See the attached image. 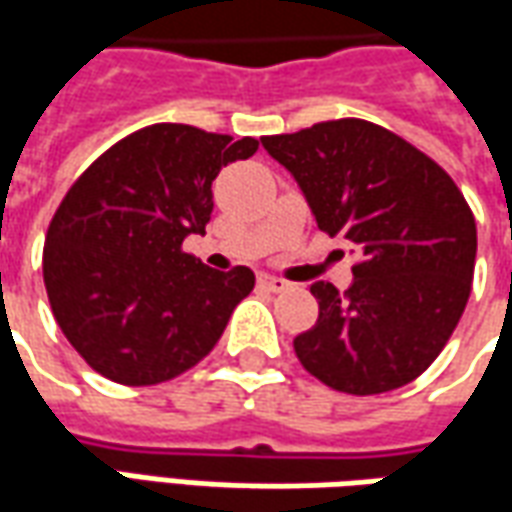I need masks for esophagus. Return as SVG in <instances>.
<instances>
[{
  "mask_svg": "<svg viewBox=\"0 0 512 512\" xmlns=\"http://www.w3.org/2000/svg\"><path fill=\"white\" fill-rule=\"evenodd\" d=\"M257 282H260V288H266V291H271V293H280L288 288V282L280 280V277H271V274H263V277H260Z\"/></svg>",
  "mask_w": 512,
  "mask_h": 512,
  "instance_id": "34e87169",
  "label": "esophagus"
}]
</instances>
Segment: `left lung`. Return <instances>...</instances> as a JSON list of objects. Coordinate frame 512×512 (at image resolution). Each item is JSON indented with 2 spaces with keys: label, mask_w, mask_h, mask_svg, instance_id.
Segmentation results:
<instances>
[{
  "label": "left lung",
  "mask_w": 512,
  "mask_h": 512,
  "mask_svg": "<svg viewBox=\"0 0 512 512\" xmlns=\"http://www.w3.org/2000/svg\"><path fill=\"white\" fill-rule=\"evenodd\" d=\"M260 141L291 171L318 230L360 255L346 293L310 285L318 321L293 338L299 363L355 396L413 382L441 355L471 293L477 224L460 188L405 138L363 119Z\"/></svg>",
  "instance_id": "1"
}]
</instances>
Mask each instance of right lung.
Masks as SVG:
<instances>
[{"instance_id":"1","label":"right lung","mask_w":512,"mask_h":512,"mask_svg":"<svg viewBox=\"0 0 512 512\" xmlns=\"http://www.w3.org/2000/svg\"><path fill=\"white\" fill-rule=\"evenodd\" d=\"M255 152V138L152 124L71 185L46 232L44 285L63 335L102 377L157 385L210 355L255 274L207 268L182 241L205 235L219 171Z\"/></svg>"}]
</instances>
